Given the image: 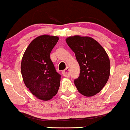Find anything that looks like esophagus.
<instances>
[{
  "label": "esophagus",
  "mask_w": 130,
  "mask_h": 130,
  "mask_svg": "<svg viewBox=\"0 0 130 130\" xmlns=\"http://www.w3.org/2000/svg\"><path fill=\"white\" fill-rule=\"evenodd\" d=\"M62 75H63L64 76L66 77H69L71 76L70 73H69V68H67L65 70H64L63 71H62Z\"/></svg>",
  "instance_id": "obj_1"
}]
</instances>
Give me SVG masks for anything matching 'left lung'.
<instances>
[{
	"instance_id": "obj_1",
	"label": "left lung",
	"mask_w": 130,
	"mask_h": 130,
	"mask_svg": "<svg viewBox=\"0 0 130 130\" xmlns=\"http://www.w3.org/2000/svg\"><path fill=\"white\" fill-rule=\"evenodd\" d=\"M74 52L79 66L80 75L74 80L79 93L92 97L100 92L110 76V62L104 48L89 37L75 35L66 39Z\"/></svg>"
}]
</instances>
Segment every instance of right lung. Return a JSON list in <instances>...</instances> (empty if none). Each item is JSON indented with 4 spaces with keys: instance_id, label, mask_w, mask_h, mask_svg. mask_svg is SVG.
Masks as SVG:
<instances>
[{
    "instance_id": "1",
    "label": "right lung",
    "mask_w": 130,
    "mask_h": 130,
    "mask_svg": "<svg viewBox=\"0 0 130 130\" xmlns=\"http://www.w3.org/2000/svg\"><path fill=\"white\" fill-rule=\"evenodd\" d=\"M59 37L43 35L35 38L26 49L21 62V72L26 87L37 99L46 101L58 93L61 75L50 59Z\"/></svg>"
}]
</instances>
